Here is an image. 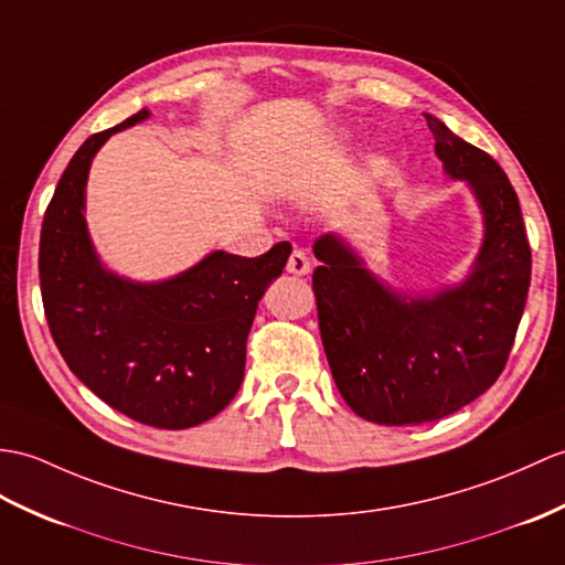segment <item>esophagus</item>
Returning a JSON list of instances; mask_svg holds the SVG:
<instances>
[{
	"instance_id": "obj_1",
	"label": "esophagus",
	"mask_w": 565,
	"mask_h": 565,
	"mask_svg": "<svg viewBox=\"0 0 565 565\" xmlns=\"http://www.w3.org/2000/svg\"><path fill=\"white\" fill-rule=\"evenodd\" d=\"M310 267H312V262H310V255L303 250V247H296L291 257H288V262H286V271L294 274V277H306Z\"/></svg>"
}]
</instances>
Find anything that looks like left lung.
I'll return each instance as SVG.
<instances>
[{
	"mask_svg": "<svg viewBox=\"0 0 565 565\" xmlns=\"http://www.w3.org/2000/svg\"><path fill=\"white\" fill-rule=\"evenodd\" d=\"M436 153L467 180L487 218L469 279L433 298L380 286L334 235L315 243L322 347L344 402L385 426L438 422L483 395L503 373L527 300L532 250L518 194L487 151L426 115Z\"/></svg>",
	"mask_w": 565,
	"mask_h": 565,
	"instance_id": "1",
	"label": "left lung"
}]
</instances>
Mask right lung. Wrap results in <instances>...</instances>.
Masks as SVG:
<instances>
[{"label":"right lung","instance_id":"1","mask_svg":"<svg viewBox=\"0 0 565 565\" xmlns=\"http://www.w3.org/2000/svg\"><path fill=\"white\" fill-rule=\"evenodd\" d=\"M143 117L149 110L90 135L72 156L45 209L38 271L50 334L70 371L135 422L180 430L209 422L238 392L257 303L291 243L259 257L218 250L163 284L105 271L84 221L88 166L105 139Z\"/></svg>","mask_w":565,"mask_h":565}]
</instances>
